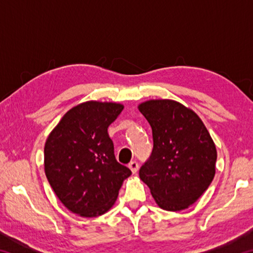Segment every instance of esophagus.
Masks as SVG:
<instances>
[{
    "label": "esophagus",
    "instance_id": "1",
    "mask_svg": "<svg viewBox=\"0 0 253 253\" xmlns=\"http://www.w3.org/2000/svg\"><path fill=\"white\" fill-rule=\"evenodd\" d=\"M128 168L130 169L132 174H135V173L137 172V170H138L139 165H138V163H137L136 161H132V162L129 163V164H128Z\"/></svg>",
    "mask_w": 253,
    "mask_h": 253
}]
</instances>
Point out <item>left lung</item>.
Segmentation results:
<instances>
[{"instance_id":"1","label":"left lung","mask_w":253,"mask_h":253,"mask_svg":"<svg viewBox=\"0 0 253 253\" xmlns=\"http://www.w3.org/2000/svg\"><path fill=\"white\" fill-rule=\"evenodd\" d=\"M153 131V151L139 169L158 207L181 211L208 190L215 174L216 148L193 110L169 99L138 106Z\"/></svg>"}]
</instances>
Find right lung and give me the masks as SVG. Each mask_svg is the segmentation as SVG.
I'll return each mask as SVG.
<instances>
[{
	"label": "right lung",
	"instance_id": "obj_1",
	"mask_svg": "<svg viewBox=\"0 0 253 253\" xmlns=\"http://www.w3.org/2000/svg\"><path fill=\"white\" fill-rule=\"evenodd\" d=\"M123 109L115 102H84L65 114L46 139V178L61 203L78 215L106 213L131 174L117 162L107 131Z\"/></svg>",
	"mask_w": 253,
	"mask_h": 253
}]
</instances>
